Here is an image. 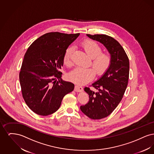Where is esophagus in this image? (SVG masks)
<instances>
[{"label":"esophagus","instance_id":"1","mask_svg":"<svg viewBox=\"0 0 154 154\" xmlns=\"http://www.w3.org/2000/svg\"><path fill=\"white\" fill-rule=\"evenodd\" d=\"M74 91L77 92H82L83 91V88L79 85H77L74 88Z\"/></svg>","mask_w":154,"mask_h":154}]
</instances>
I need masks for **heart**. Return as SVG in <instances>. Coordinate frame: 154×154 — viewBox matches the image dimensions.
Listing matches in <instances>:
<instances>
[{
    "label": "heart",
    "mask_w": 154,
    "mask_h": 154,
    "mask_svg": "<svg viewBox=\"0 0 154 154\" xmlns=\"http://www.w3.org/2000/svg\"><path fill=\"white\" fill-rule=\"evenodd\" d=\"M81 45L85 52L92 59V65L97 74L104 73L110 67L111 63V57L107 52L102 51V47L92 40H87L83 41ZM73 48L69 47L65 51L63 55V62L66 66L72 65V55ZM95 70L92 67L83 68L77 67L72 71L69 77L70 79L79 84H85L95 75Z\"/></svg>",
    "instance_id": "1"
}]
</instances>
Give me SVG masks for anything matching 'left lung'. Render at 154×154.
Masks as SVG:
<instances>
[{
    "label": "left lung",
    "instance_id": "1",
    "mask_svg": "<svg viewBox=\"0 0 154 154\" xmlns=\"http://www.w3.org/2000/svg\"><path fill=\"white\" fill-rule=\"evenodd\" d=\"M102 43L111 57V63L102 77L84 91L89 100L81 106V111L92 119L108 117L121 101L127 87L129 75V61L124 49L113 37L106 35H87Z\"/></svg>",
    "mask_w": 154,
    "mask_h": 154
}]
</instances>
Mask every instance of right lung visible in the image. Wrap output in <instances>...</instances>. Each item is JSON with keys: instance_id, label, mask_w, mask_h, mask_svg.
Returning a JSON list of instances; mask_svg holds the SVG:
<instances>
[{"instance_id": "add662e5", "label": "right lung", "mask_w": 154, "mask_h": 154, "mask_svg": "<svg viewBox=\"0 0 154 154\" xmlns=\"http://www.w3.org/2000/svg\"><path fill=\"white\" fill-rule=\"evenodd\" d=\"M80 33L50 32L37 38L26 52L19 74L22 97L30 110L47 116L58 110L73 83L61 79L63 55Z\"/></svg>"}]
</instances>
